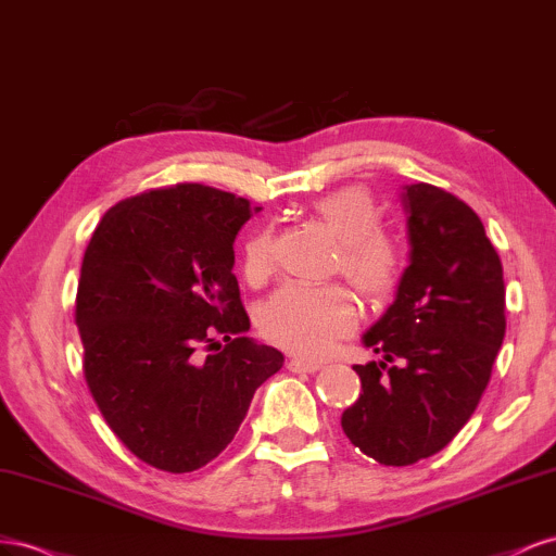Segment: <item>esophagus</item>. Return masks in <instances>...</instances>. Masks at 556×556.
<instances>
[{"label": "esophagus", "instance_id": "esophagus-1", "mask_svg": "<svg viewBox=\"0 0 556 556\" xmlns=\"http://www.w3.org/2000/svg\"><path fill=\"white\" fill-rule=\"evenodd\" d=\"M287 368L291 372H316V370H321V363L319 361H305V358H291L287 363Z\"/></svg>", "mask_w": 556, "mask_h": 556}]
</instances>
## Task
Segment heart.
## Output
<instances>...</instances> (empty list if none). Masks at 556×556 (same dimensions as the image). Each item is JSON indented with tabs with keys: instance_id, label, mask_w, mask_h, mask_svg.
<instances>
[{
	"instance_id": "heart-1",
	"label": "heart",
	"mask_w": 556,
	"mask_h": 556,
	"mask_svg": "<svg viewBox=\"0 0 556 556\" xmlns=\"http://www.w3.org/2000/svg\"><path fill=\"white\" fill-rule=\"evenodd\" d=\"M314 216L338 237V269L368 300H384L403 275V251L391 235L379 230V210L368 190L349 186L332 190L312 204ZM275 267V235L253 232L242 249V269L251 283H261ZM352 295L340 283L307 287L287 283L261 309L263 336L287 352L319 358L356 328Z\"/></svg>"
}]
</instances>
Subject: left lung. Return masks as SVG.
<instances>
[{
	"label": "left lung",
	"mask_w": 556,
	"mask_h": 556,
	"mask_svg": "<svg viewBox=\"0 0 556 556\" xmlns=\"http://www.w3.org/2000/svg\"><path fill=\"white\" fill-rule=\"evenodd\" d=\"M409 265L363 342L382 361L354 366L358 401L342 431L384 466L433 456L462 431L505 336L503 265L480 216L431 184L403 188Z\"/></svg>",
	"instance_id": "left-lung-1"
}]
</instances>
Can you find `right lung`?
<instances>
[{"label": "right lung", "mask_w": 556, "mask_h": 556, "mask_svg": "<svg viewBox=\"0 0 556 556\" xmlns=\"http://www.w3.org/2000/svg\"><path fill=\"white\" fill-rule=\"evenodd\" d=\"M258 210L177 184L121 200L88 242L74 314L86 384L111 431L157 470L207 466L283 366L275 346L244 336L232 275L235 237Z\"/></svg>", "instance_id": "add662e5"}]
</instances>
